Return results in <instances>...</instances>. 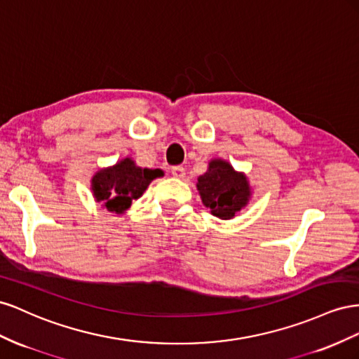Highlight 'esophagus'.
Wrapping results in <instances>:
<instances>
[{"instance_id": "obj_1", "label": "esophagus", "mask_w": 359, "mask_h": 359, "mask_svg": "<svg viewBox=\"0 0 359 359\" xmlns=\"http://www.w3.org/2000/svg\"><path fill=\"white\" fill-rule=\"evenodd\" d=\"M171 174H172L174 177L183 179V177H185V168H183L182 165H176V167L171 168Z\"/></svg>"}]
</instances>
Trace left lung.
<instances>
[{
  "mask_svg": "<svg viewBox=\"0 0 359 359\" xmlns=\"http://www.w3.org/2000/svg\"><path fill=\"white\" fill-rule=\"evenodd\" d=\"M197 189L204 206L221 219H231L251 198L247 176L222 159L209 162L208 171L198 177Z\"/></svg>",
  "mask_w": 359,
  "mask_h": 359,
  "instance_id": "left-lung-1",
  "label": "left lung"
}]
</instances>
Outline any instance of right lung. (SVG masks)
Wrapping results in <instances>:
<instances>
[{
    "instance_id": "right-lung-1",
    "label": "right lung",
    "mask_w": 359,
    "mask_h": 359,
    "mask_svg": "<svg viewBox=\"0 0 359 359\" xmlns=\"http://www.w3.org/2000/svg\"><path fill=\"white\" fill-rule=\"evenodd\" d=\"M162 176L163 171L159 168H141L130 158H125L116 165L99 170L91 179V191L107 210L123 213L142 196L153 179Z\"/></svg>"
}]
</instances>
